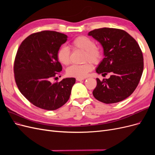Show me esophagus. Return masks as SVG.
<instances>
[{
    "label": "esophagus",
    "instance_id": "obj_1",
    "mask_svg": "<svg viewBox=\"0 0 155 155\" xmlns=\"http://www.w3.org/2000/svg\"><path fill=\"white\" fill-rule=\"evenodd\" d=\"M84 79H85V78H76V80L78 81H80L84 80Z\"/></svg>",
    "mask_w": 155,
    "mask_h": 155
}]
</instances>
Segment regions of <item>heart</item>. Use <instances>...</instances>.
Returning <instances> with one entry per match:
<instances>
[{
	"label": "heart",
	"mask_w": 155,
	"mask_h": 155,
	"mask_svg": "<svg viewBox=\"0 0 155 155\" xmlns=\"http://www.w3.org/2000/svg\"><path fill=\"white\" fill-rule=\"evenodd\" d=\"M70 46L73 50L83 51L82 61L85 62L82 64H74L70 67L67 70V74L68 76L75 78H85L88 72L92 69V65L99 64L103 58L101 50L97 47L95 42L91 38L87 36L81 35L74 39ZM57 58L59 61L67 66L70 63V51L65 46H62L58 49Z\"/></svg>",
	"instance_id": "heart-1"
}]
</instances>
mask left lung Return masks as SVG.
<instances>
[{
	"mask_svg": "<svg viewBox=\"0 0 155 155\" xmlns=\"http://www.w3.org/2000/svg\"><path fill=\"white\" fill-rule=\"evenodd\" d=\"M101 44L105 58L96 69L109 79L100 81L93 91L96 100L104 104L122 101L137 88L143 70V58L140 46L133 37L123 30L110 28L95 29L88 33Z\"/></svg>",
	"mask_w": 155,
	"mask_h": 155,
	"instance_id": "left-lung-1",
	"label": "left lung"
}]
</instances>
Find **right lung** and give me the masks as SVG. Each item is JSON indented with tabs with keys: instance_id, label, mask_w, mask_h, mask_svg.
<instances>
[{
	"instance_id": "add662e5",
	"label": "right lung",
	"mask_w": 155,
	"mask_h": 155,
	"mask_svg": "<svg viewBox=\"0 0 155 155\" xmlns=\"http://www.w3.org/2000/svg\"><path fill=\"white\" fill-rule=\"evenodd\" d=\"M67 35L58 31L45 30L34 33L18 47L13 64L14 78L22 94L34 105L54 110L68 100L74 78L53 83L62 70L57 52Z\"/></svg>"
}]
</instances>
